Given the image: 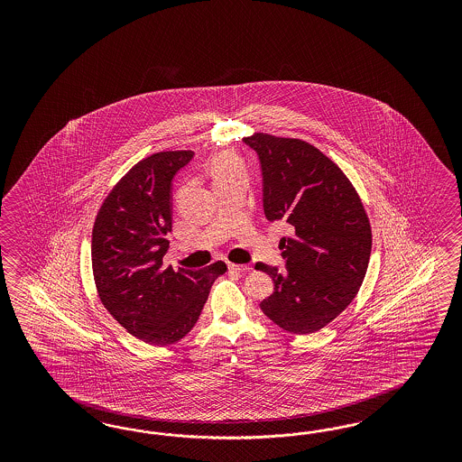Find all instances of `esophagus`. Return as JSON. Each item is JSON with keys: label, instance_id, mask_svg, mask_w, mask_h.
<instances>
[{"label": "esophagus", "instance_id": "1", "mask_svg": "<svg viewBox=\"0 0 462 462\" xmlns=\"http://www.w3.org/2000/svg\"><path fill=\"white\" fill-rule=\"evenodd\" d=\"M228 269L232 271V273H238V274H245V273H249L251 271V266H238V264H228Z\"/></svg>", "mask_w": 462, "mask_h": 462}]
</instances>
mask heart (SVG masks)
<instances>
[{
  "instance_id": "obj_1",
  "label": "heart",
  "mask_w": 462,
  "mask_h": 462,
  "mask_svg": "<svg viewBox=\"0 0 462 462\" xmlns=\"http://www.w3.org/2000/svg\"><path fill=\"white\" fill-rule=\"evenodd\" d=\"M210 172L213 182H217L230 176L244 174V168L236 155L220 154L211 161Z\"/></svg>"
}]
</instances>
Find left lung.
<instances>
[{
  "instance_id": "1",
  "label": "left lung",
  "mask_w": 462,
  "mask_h": 462,
  "mask_svg": "<svg viewBox=\"0 0 462 462\" xmlns=\"http://www.w3.org/2000/svg\"><path fill=\"white\" fill-rule=\"evenodd\" d=\"M244 142L263 169L267 220H284V269L255 264L274 281L261 310L281 328L307 336L337 319L363 284L373 234L363 201L334 161L305 140L255 132Z\"/></svg>"
}]
</instances>
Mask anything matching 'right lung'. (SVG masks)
I'll list each match as a JSON object with an SVG mask.
<instances>
[{"instance_id":"add662e5","label":"right lung","mask_w":462,"mask_h":462,"mask_svg":"<svg viewBox=\"0 0 462 462\" xmlns=\"http://www.w3.org/2000/svg\"><path fill=\"white\" fill-rule=\"evenodd\" d=\"M193 151L142 159L113 186L93 225L91 264L99 301L128 334L151 346L181 340L198 322L218 261L199 271L162 266L171 232V184Z\"/></svg>"}]
</instances>
